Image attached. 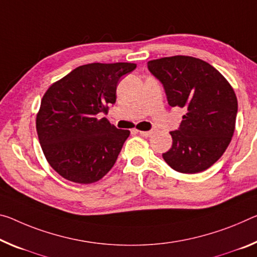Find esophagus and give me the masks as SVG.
<instances>
[{
	"instance_id": "esophagus-1",
	"label": "esophagus",
	"mask_w": 257,
	"mask_h": 257,
	"mask_svg": "<svg viewBox=\"0 0 257 257\" xmlns=\"http://www.w3.org/2000/svg\"><path fill=\"white\" fill-rule=\"evenodd\" d=\"M137 133L142 135L143 137H150L151 135H153V130H149V132H143V130H137Z\"/></svg>"
}]
</instances>
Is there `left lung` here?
<instances>
[{
    "mask_svg": "<svg viewBox=\"0 0 257 257\" xmlns=\"http://www.w3.org/2000/svg\"><path fill=\"white\" fill-rule=\"evenodd\" d=\"M150 72L164 84L168 104L185 109L173 145L162 154L174 170L195 174L208 169L233 136L238 100L227 80L210 64L190 56L150 60Z\"/></svg>",
    "mask_w": 257,
    "mask_h": 257,
    "instance_id": "8db88e82",
    "label": "left lung"
}]
</instances>
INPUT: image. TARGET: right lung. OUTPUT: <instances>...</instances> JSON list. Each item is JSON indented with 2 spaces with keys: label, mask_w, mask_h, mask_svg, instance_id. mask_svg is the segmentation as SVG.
I'll list each match as a JSON object with an SVG mask.
<instances>
[{
  "label": "right lung",
  "mask_w": 257,
  "mask_h": 257,
  "mask_svg": "<svg viewBox=\"0 0 257 257\" xmlns=\"http://www.w3.org/2000/svg\"><path fill=\"white\" fill-rule=\"evenodd\" d=\"M136 64L92 63L52 83L36 114V132L47 161L65 180L91 184L115 164L129 130L97 114L116 99L120 77Z\"/></svg>",
  "instance_id": "1"
}]
</instances>
